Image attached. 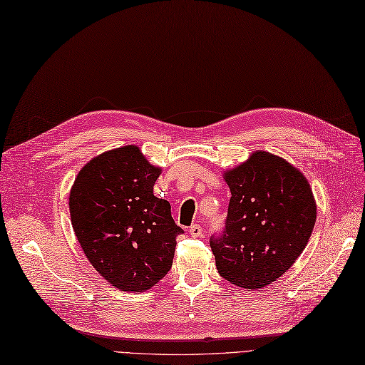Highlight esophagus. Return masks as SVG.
Returning <instances> with one entry per match:
<instances>
[{"mask_svg": "<svg viewBox=\"0 0 365 365\" xmlns=\"http://www.w3.org/2000/svg\"><path fill=\"white\" fill-rule=\"evenodd\" d=\"M189 233L193 236V238H200V236H202V227L200 224H193L189 227Z\"/></svg>", "mask_w": 365, "mask_h": 365, "instance_id": "34e87169", "label": "esophagus"}]
</instances>
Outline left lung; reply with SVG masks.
<instances>
[{
    "mask_svg": "<svg viewBox=\"0 0 365 365\" xmlns=\"http://www.w3.org/2000/svg\"><path fill=\"white\" fill-rule=\"evenodd\" d=\"M232 198L224 229L210 238L216 269L242 289H261L287 272L307 245L317 204L304 175L267 152L225 173Z\"/></svg>",
    "mask_w": 365,
    "mask_h": 365,
    "instance_id": "obj_1",
    "label": "left lung"
}]
</instances>
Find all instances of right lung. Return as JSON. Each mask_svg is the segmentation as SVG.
I'll return each mask as SVG.
<instances>
[{
    "mask_svg": "<svg viewBox=\"0 0 365 365\" xmlns=\"http://www.w3.org/2000/svg\"><path fill=\"white\" fill-rule=\"evenodd\" d=\"M158 167L136 145L96 156L78 173L68 198L72 227L87 259L113 287L150 289L172 269L176 225L170 204L153 195Z\"/></svg>",
    "mask_w": 365,
    "mask_h": 365,
    "instance_id": "1",
    "label": "right lung"
}]
</instances>
